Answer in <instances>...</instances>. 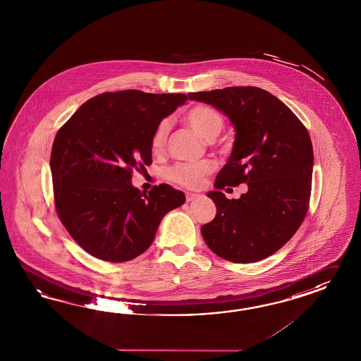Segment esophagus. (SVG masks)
<instances>
[{
	"label": "esophagus",
	"instance_id": "obj_1",
	"mask_svg": "<svg viewBox=\"0 0 361 361\" xmlns=\"http://www.w3.org/2000/svg\"><path fill=\"white\" fill-rule=\"evenodd\" d=\"M197 198H200V194L186 193V201H188V202L194 201V200H197Z\"/></svg>",
	"mask_w": 361,
	"mask_h": 361
}]
</instances>
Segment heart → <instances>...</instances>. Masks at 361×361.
<instances>
[{
    "instance_id": "1",
    "label": "heart",
    "mask_w": 361,
    "mask_h": 361,
    "mask_svg": "<svg viewBox=\"0 0 361 361\" xmlns=\"http://www.w3.org/2000/svg\"><path fill=\"white\" fill-rule=\"evenodd\" d=\"M185 121L206 141L214 140L223 129V117L216 109L212 106H193L186 115ZM168 133H169V121L163 120L159 123L158 126L152 133L151 137V147L159 152L164 149L167 142ZM215 169V163L212 160H201L195 163H177L173 167L168 169V177L173 183L183 185L189 189H198L201 188L206 177Z\"/></svg>"
}]
</instances>
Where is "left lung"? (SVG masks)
<instances>
[{"mask_svg": "<svg viewBox=\"0 0 361 361\" xmlns=\"http://www.w3.org/2000/svg\"><path fill=\"white\" fill-rule=\"evenodd\" d=\"M188 97L223 112L236 132L228 161L215 180L216 190L207 193L216 215L202 226L203 238L231 262L264 259L295 235L308 212L314 160L308 130L262 88L226 87ZM243 182L248 192L238 200L221 193Z\"/></svg>", "mask_w": 361, "mask_h": 361, "instance_id": "obj_1", "label": "left lung"}]
</instances>
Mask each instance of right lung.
I'll list each match as a JSON object with an SVG mask.
<instances>
[{"label": "right lung", "instance_id": "obj_1", "mask_svg": "<svg viewBox=\"0 0 361 361\" xmlns=\"http://www.w3.org/2000/svg\"><path fill=\"white\" fill-rule=\"evenodd\" d=\"M186 100L184 94L140 90L104 92L82 104L56 134V210L90 255L130 261L149 249L164 215L184 204L185 194L171 185L149 194L134 188L132 172L151 164L152 133Z\"/></svg>", "mask_w": 361, "mask_h": 361}]
</instances>
